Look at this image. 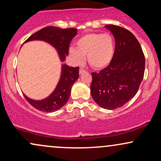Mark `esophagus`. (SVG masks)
Here are the masks:
<instances>
[{"label": "esophagus", "mask_w": 161, "mask_h": 161, "mask_svg": "<svg viewBox=\"0 0 161 161\" xmlns=\"http://www.w3.org/2000/svg\"><path fill=\"white\" fill-rule=\"evenodd\" d=\"M85 72H86V70L83 69V68L81 67L80 69H79V74H82V73H85Z\"/></svg>", "instance_id": "34e87169"}]
</instances>
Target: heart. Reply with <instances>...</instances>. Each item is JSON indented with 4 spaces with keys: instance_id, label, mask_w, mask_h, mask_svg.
Returning a JSON list of instances; mask_svg holds the SVG:
<instances>
[{
    "instance_id": "b5f03b06",
    "label": "heart",
    "mask_w": 161,
    "mask_h": 161,
    "mask_svg": "<svg viewBox=\"0 0 161 161\" xmlns=\"http://www.w3.org/2000/svg\"><path fill=\"white\" fill-rule=\"evenodd\" d=\"M115 52V43L111 35L90 33L76 42V48L70 47L69 53L78 64H82L85 56L95 69H103L112 61Z\"/></svg>"
}]
</instances>
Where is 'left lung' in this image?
I'll return each instance as SVG.
<instances>
[{"label":"left lung","mask_w":161,"mask_h":161,"mask_svg":"<svg viewBox=\"0 0 161 161\" xmlns=\"http://www.w3.org/2000/svg\"><path fill=\"white\" fill-rule=\"evenodd\" d=\"M115 39L110 64L98 73H92L91 95L102 108L123 106L137 93L145 73V59L137 38L120 26L107 25Z\"/></svg>","instance_id":"left-lung-1"}]
</instances>
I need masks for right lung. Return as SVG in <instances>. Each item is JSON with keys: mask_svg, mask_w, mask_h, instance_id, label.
Wrapping results in <instances>:
<instances>
[{"mask_svg": "<svg viewBox=\"0 0 161 161\" xmlns=\"http://www.w3.org/2000/svg\"><path fill=\"white\" fill-rule=\"evenodd\" d=\"M76 35V29L47 26L32 35L25 43L30 41H44L56 49L60 61L64 62L69 53L70 42ZM79 67H72L66 64H62L60 80L48 97L38 101L29 98L25 95H24V97L37 110L47 113L57 111L64 107L69 100L72 86L79 79Z\"/></svg>", "mask_w": 161, "mask_h": 161, "instance_id": "add662e5", "label": "right lung"}]
</instances>
